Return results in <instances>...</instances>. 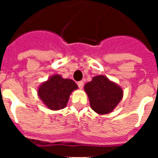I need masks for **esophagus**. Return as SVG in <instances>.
Masks as SVG:
<instances>
[{"instance_id":"esophagus-1","label":"esophagus","mask_w":158,"mask_h":158,"mask_svg":"<svg viewBox=\"0 0 158 158\" xmlns=\"http://www.w3.org/2000/svg\"><path fill=\"white\" fill-rule=\"evenodd\" d=\"M78 86H79V88L80 89H83V88H84V83L83 81H79V82H78Z\"/></svg>"}]
</instances>
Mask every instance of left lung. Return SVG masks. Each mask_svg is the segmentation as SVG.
Listing matches in <instances>:
<instances>
[{
	"instance_id": "8db88e82",
	"label": "left lung",
	"mask_w": 158,
	"mask_h": 158,
	"mask_svg": "<svg viewBox=\"0 0 158 158\" xmlns=\"http://www.w3.org/2000/svg\"><path fill=\"white\" fill-rule=\"evenodd\" d=\"M91 108L98 115L111 112L123 98V89L105 75L94 76L84 85Z\"/></svg>"
}]
</instances>
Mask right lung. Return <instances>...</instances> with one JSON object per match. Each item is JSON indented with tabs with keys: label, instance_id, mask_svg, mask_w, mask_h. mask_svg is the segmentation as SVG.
Wrapping results in <instances>:
<instances>
[{
	"label": "right lung",
	"instance_id": "1",
	"mask_svg": "<svg viewBox=\"0 0 158 158\" xmlns=\"http://www.w3.org/2000/svg\"><path fill=\"white\" fill-rule=\"evenodd\" d=\"M76 89L78 85L74 80L53 74L39 85L38 95L48 109L58 110L66 106L70 94Z\"/></svg>",
	"mask_w": 158,
	"mask_h": 158
}]
</instances>
